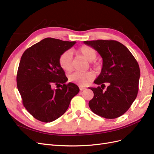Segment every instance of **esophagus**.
I'll return each mask as SVG.
<instances>
[{
    "label": "esophagus",
    "instance_id": "1",
    "mask_svg": "<svg viewBox=\"0 0 154 154\" xmlns=\"http://www.w3.org/2000/svg\"><path fill=\"white\" fill-rule=\"evenodd\" d=\"M80 87V91H83V90H85V87H82V86H80L79 87Z\"/></svg>",
    "mask_w": 154,
    "mask_h": 154
}]
</instances>
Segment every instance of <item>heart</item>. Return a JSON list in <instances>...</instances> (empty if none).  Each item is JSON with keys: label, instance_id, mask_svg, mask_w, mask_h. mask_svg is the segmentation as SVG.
<instances>
[{"label": "heart", "instance_id": "b5f03b06", "mask_svg": "<svg viewBox=\"0 0 154 154\" xmlns=\"http://www.w3.org/2000/svg\"><path fill=\"white\" fill-rule=\"evenodd\" d=\"M78 54L83 56L88 61L92 62L96 58V51L91 47L87 45H83L76 51ZM59 64L63 70L66 72L72 71L73 67L72 53L70 50L65 51L59 58ZM95 74L92 71L85 72H75L69 76V81L75 83L80 86H85L88 83L94 80Z\"/></svg>", "mask_w": 154, "mask_h": 154}]
</instances>
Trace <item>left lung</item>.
<instances>
[{
	"instance_id": "1",
	"label": "left lung",
	"mask_w": 154,
	"mask_h": 154,
	"mask_svg": "<svg viewBox=\"0 0 154 154\" xmlns=\"http://www.w3.org/2000/svg\"><path fill=\"white\" fill-rule=\"evenodd\" d=\"M103 58L101 71L94 83L101 85L90 87L94 97L88 105L94 114L114 119L127 112L136 100L140 77L139 64L127 47L112 40L84 41ZM104 82L109 85L105 91ZM104 87H103V86Z\"/></svg>"
}]
</instances>
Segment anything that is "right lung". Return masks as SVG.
Returning <instances> with one entry per match:
<instances>
[{
  "instance_id": "add662e5",
  "label": "right lung",
  "mask_w": 154,
  "mask_h": 154,
  "mask_svg": "<svg viewBox=\"0 0 154 154\" xmlns=\"http://www.w3.org/2000/svg\"><path fill=\"white\" fill-rule=\"evenodd\" d=\"M75 43L46 38L22 56L17 74L18 90L26 110L42 122H52L62 116L80 91L74 83L66 84L67 78L59 64L60 55ZM61 83V88H54Z\"/></svg>"
}]
</instances>
